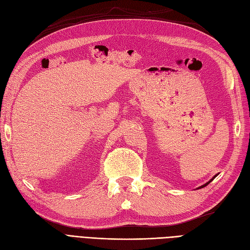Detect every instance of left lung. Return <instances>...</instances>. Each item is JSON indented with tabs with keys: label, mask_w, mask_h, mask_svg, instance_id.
<instances>
[{
	"label": "left lung",
	"mask_w": 250,
	"mask_h": 250,
	"mask_svg": "<svg viewBox=\"0 0 250 250\" xmlns=\"http://www.w3.org/2000/svg\"><path fill=\"white\" fill-rule=\"evenodd\" d=\"M217 176H218V174H216V175H214V177H213V178H211V179H209V180L208 181V183H206V184H204V185L200 186V187H199V188H204V187H207V186H208V184L210 183V181H213V180H214V179H215V178H216Z\"/></svg>",
	"instance_id": "left-lung-1"
}]
</instances>
